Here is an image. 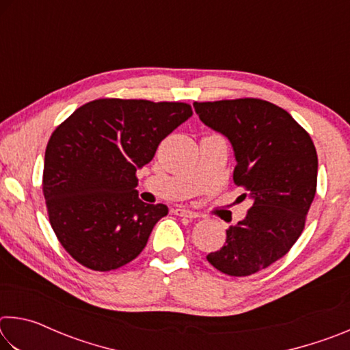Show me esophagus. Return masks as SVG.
I'll use <instances>...</instances> for the list:
<instances>
[{
  "label": "esophagus",
  "instance_id": "esophagus-1",
  "mask_svg": "<svg viewBox=\"0 0 350 350\" xmlns=\"http://www.w3.org/2000/svg\"><path fill=\"white\" fill-rule=\"evenodd\" d=\"M174 213H176L177 216H180V217H189V219L200 217V216H199V213L188 210V208H185V206H177V208L174 210Z\"/></svg>",
  "mask_w": 350,
  "mask_h": 350
}]
</instances>
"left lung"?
Listing matches in <instances>:
<instances>
[{
	"mask_svg": "<svg viewBox=\"0 0 350 350\" xmlns=\"http://www.w3.org/2000/svg\"><path fill=\"white\" fill-rule=\"evenodd\" d=\"M206 126L233 146V180L253 206L227 230L206 260L230 276H248L281 259L303 233L317 193L318 156L303 126L280 106L259 98L194 102Z\"/></svg>",
	"mask_w": 350,
	"mask_h": 350,
	"instance_id": "left-lung-1",
	"label": "left lung"
}]
</instances>
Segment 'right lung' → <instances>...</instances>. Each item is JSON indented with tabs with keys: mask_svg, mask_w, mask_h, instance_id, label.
Here are the masks:
<instances>
[{
	"mask_svg": "<svg viewBox=\"0 0 350 350\" xmlns=\"http://www.w3.org/2000/svg\"><path fill=\"white\" fill-rule=\"evenodd\" d=\"M191 116L187 103L98 98L52 133L43 194L52 228L77 262L109 271L139 256L168 206L142 202L135 171Z\"/></svg>",
	"mask_w": 350,
	"mask_h": 350,
	"instance_id": "right-lung-1",
	"label": "right lung"
}]
</instances>
